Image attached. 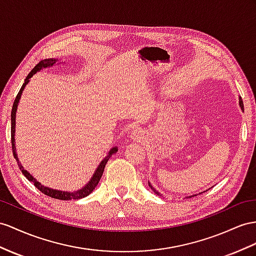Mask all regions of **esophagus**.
<instances>
[{"instance_id":"esophagus-1","label":"esophagus","mask_w":256,"mask_h":256,"mask_svg":"<svg viewBox=\"0 0 256 256\" xmlns=\"http://www.w3.org/2000/svg\"><path fill=\"white\" fill-rule=\"evenodd\" d=\"M144 137V133H142V130H138V128H136L135 130H133L132 132V134H130V138L132 140H142Z\"/></svg>"}]
</instances>
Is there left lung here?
<instances>
[{
	"instance_id": "8db88e82",
	"label": "left lung",
	"mask_w": 256,
	"mask_h": 256,
	"mask_svg": "<svg viewBox=\"0 0 256 256\" xmlns=\"http://www.w3.org/2000/svg\"><path fill=\"white\" fill-rule=\"evenodd\" d=\"M239 104H240V107H241V109L242 110H244V102H242V100H241V98H240V100H239ZM149 186H150V188H152V190L154 192V194H158V196H162V194H160V192H156V189L152 186V185H150L149 184ZM192 196H188V198H192Z\"/></svg>"
}]
</instances>
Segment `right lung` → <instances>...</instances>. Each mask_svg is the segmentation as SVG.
I'll return each mask as SVG.
<instances>
[{
    "label": "right lung",
    "instance_id": "add662e5",
    "mask_svg": "<svg viewBox=\"0 0 256 256\" xmlns=\"http://www.w3.org/2000/svg\"><path fill=\"white\" fill-rule=\"evenodd\" d=\"M56 64V60H41L40 62H38L36 67L32 69L30 71V74L27 76V78H26L24 80V83L22 84V86L20 88V90L18 92V94L15 98L14 100V104H12V114H10V120H12V126H10V137H12V154H14V158L16 159L17 163H18V166L19 168L22 170V174L26 176V178H28L29 182H34V185L40 190L41 192H43L44 194H46L48 196H50V198H54V199H60V200H78V199H81V198H84V196H88L94 190L95 187L97 186L98 182H100V178H102V175L104 173V166H106V163L108 162L109 158L111 156H112L114 154H116L118 152V148L114 147L112 148L109 152V154L104 158L102 163L100 164V166L97 168L96 172L94 173L93 178H92V180L88 182V184L85 186L84 188H82L81 190H78V192H60V190H54V189H50V188H48L45 187L43 185H41L40 182H36V178H32V176L26 171V170L24 168V166L20 164V162H19L18 160V156H17V154L15 152V138H14V135H15V119H16V110H17V106H18V102H19V100H20V96H22V90L26 86V84H27L29 82V78L34 76L36 71H40L42 68H48V67H53V66Z\"/></svg>",
    "mask_w": 256,
    "mask_h": 256
}]
</instances>
